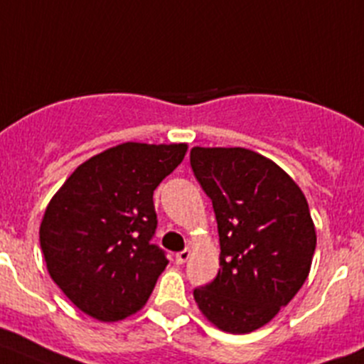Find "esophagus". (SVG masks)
I'll return each instance as SVG.
<instances>
[{
	"label": "esophagus",
	"mask_w": 364,
	"mask_h": 364,
	"mask_svg": "<svg viewBox=\"0 0 364 364\" xmlns=\"http://www.w3.org/2000/svg\"><path fill=\"white\" fill-rule=\"evenodd\" d=\"M190 256H192V250L185 249V250H181V252L176 254L174 259H176V263H178V264H185L186 261L190 259Z\"/></svg>",
	"instance_id": "34e87169"
}]
</instances>
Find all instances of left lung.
<instances>
[{
	"label": "left lung",
	"mask_w": 364,
	"mask_h": 364,
	"mask_svg": "<svg viewBox=\"0 0 364 364\" xmlns=\"http://www.w3.org/2000/svg\"><path fill=\"white\" fill-rule=\"evenodd\" d=\"M190 164L213 203L218 274L193 290L217 329L247 334L270 322L308 279L316 231L297 183L270 158L243 147H199Z\"/></svg>",
	"instance_id": "left-lung-1"
}]
</instances>
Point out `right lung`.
Masks as SVG:
<instances>
[{"instance_id":"add662e5","label":"right lung","mask_w":364,"mask_h":364,"mask_svg":"<svg viewBox=\"0 0 364 364\" xmlns=\"http://www.w3.org/2000/svg\"><path fill=\"white\" fill-rule=\"evenodd\" d=\"M188 144L124 142L88 158L51 197L41 249L56 287L85 315L117 322L146 306L167 267L151 243L153 193Z\"/></svg>"}]
</instances>
